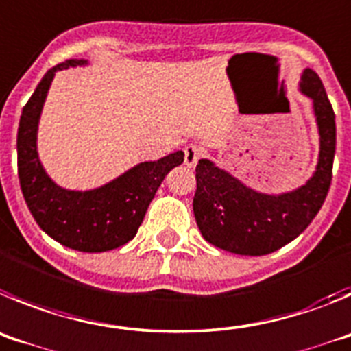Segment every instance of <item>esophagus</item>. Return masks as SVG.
I'll use <instances>...</instances> for the list:
<instances>
[{
  "label": "esophagus",
  "mask_w": 351,
  "mask_h": 351,
  "mask_svg": "<svg viewBox=\"0 0 351 351\" xmlns=\"http://www.w3.org/2000/svg\"><path fill=\"white\" fill-rule=\"evenodd\" d=\"M183 154H185L183 162L187 164L189 168H194L197 160L201 159V156H203V148L197 147V145H187V147L183 148Z\"/></svg>",
  "instance_id": "esophagus-1"
}]
</instances>
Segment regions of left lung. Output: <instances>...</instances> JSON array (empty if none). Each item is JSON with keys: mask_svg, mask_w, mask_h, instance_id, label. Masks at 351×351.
I'll return each instance as SVG.
<instances>
[{"mask_svg": "<svg viewBox=\"0 0 351 351\" xmlns=\"http://www.w3.org/2000/svg\"><path fill=\"white\" fill-rule=\"evenodd\" d=\"M301 90L313 99L320 132L317 171L306 185L280 195L246 187L232 175L201 159L195 166L194 215L208 243L238 255H267L298 238L324 204L336 154V115L320 77L304 69Z\"/></svg>", "mask_w": 351, "mask_h": 351, "instance_id": "left-lung-1", "label": "left lung"}]
</instances>
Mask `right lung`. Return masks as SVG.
I'll list each match as a JSON object with an SVG mask.
<instances>
[{
  "mask_svg": "<svg viewBox=\"0 0 351 351\" xmlns=\"http://www.w3.org/2000/svg\"><path fill=\"white\" fill-rule=\"evenodd\" d=\"M87 61H69L53 66L26 106L17 131V171L22 195L36 223L52 239L78 252H108L136 236L148 204L175 166L183 162V152L141 162L103 187L87 192L66 191L47 176L36 152L38 119L56 71Z\"/></svg>",
  "mask_w": 351,
  "mask_h": 351,
  "instance_id": "add662e5",
  "label": "right lung"
}]
</instances>
